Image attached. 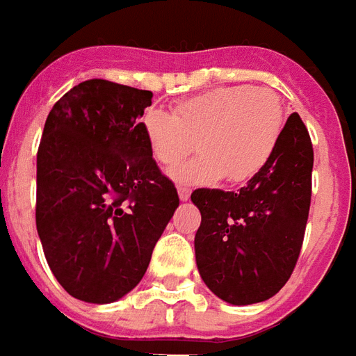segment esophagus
<instances>
[{
	"instance_id": "obj_1",
	"label": "esophagus",
	"mask_w": 356,
	"mask_h": 356,
	"mask_svg": "<svg viewBox=\"0 0 356 356\" xmlns=\"http://www.w3.org/2000/svg\"><path fill=\"white\" fill-rule=\"evenodd\" d=\"M177 192H179V199H181V201H188V199H190V190H188L186 186H179Z\"/></svg>"
}]
</instances>
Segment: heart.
I'll return each mask as SVG.
<instances>
[{
	"label": "heart",
	"mask_w": 356,
	"mask_h": 356,
	"mask_svg": "<svg viewBox=\"0 0 356 356\" xmlns=\"http://www.w3.org/2000/svg\"><path fill=\"white\" fill-rule=\"evenodd\" d=\"M140 128L164 166L179 163L197 138L201 155L170 170L177 183L207 184L225 175L230 183H245L273 157L283 131V108L268 89L230 86L184 98L173 111L149 108Z\"/></svg>",
	"instance_id": "heart-1"
}]
</instances>
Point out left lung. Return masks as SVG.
Segmentation results:
<instances>
[{"label": "left lung", "mask_w": 356, "mask_h": 356, "mask_svg": "<svg viewBox=\"0 0 356 356\" xmlns=\"http://www.w3.org/2000/svg\"><path fill=\"white\" fill-rule=\"evenodd\" d=\"M313 144L298 113L265 168L239 192L199 188L195 263L207 287L232 305L273 298L298 261L311 207Z\"/></svg>", "instance_id": "obj_1"}]
</instances>
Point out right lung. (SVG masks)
Listing matches in <instances>:
<instances>
[{"instance_id": "right-lung-1", "label": "right lung", "mask_w": 356, "mask_h": 356, "mask_svg": "<svg viewBox=\"0 0 356 356\" xmlns=\"http://www.w3.org/2000/svg\"><path fill=\"white\" fill-rule=\"evenodd\" d=\"M152 91L93 78L45 120L36 161V228L58 283L113 303L137 287L179 207L140 128Z\"/></svg>"}]
</instances>
